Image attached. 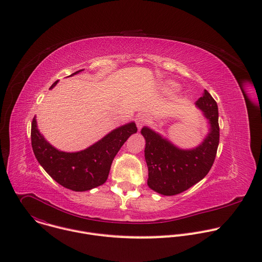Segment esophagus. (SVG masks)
Wrapping results in <instances>:
<instances>
[{
	"label": "esophagus",
	"instance_id": "obj_1",
	"mask_svg": "<svg viewBox=\"0 0 262 262\" xmlns=\"http://www.w3.org/2000/svg\"><path fill=\"white\" fill-rule=\"evenodd\" d=\"M149 116L148 115H146V114H144V113H141V114H139L138 116H137V125H138V127L139 128H141L144 124H146L147 122H149Z\"/></svg>",
	"mask_w": 262,
	"mask_h": 262
}]
</instances>
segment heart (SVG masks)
Returning <instances> with one entry per match:
<instances>
[{"label":"heart","mask_w":262,"mask_h":262,"mask_svg":"<svg viewBox=\"0 0 262 262\" xmlns=\"http://www.w3.org/2000/svg\"><path fill=\"white\" fill-rule=\"evenodd\" d=\"M175 88H176V85H175V84H172V83H171V84L169 85V87H168L169 90H173V89H175Z\"/></svg>","instance_id":"heart-1"}]
</instances>
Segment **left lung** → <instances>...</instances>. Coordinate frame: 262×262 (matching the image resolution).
I'll return each instance as SVG.
<instances>
[{
	"instance_id": "8db88e82",
	"label": "left lung",
	"mask_w": 262,
	"mask_h": 262,
	"mask_svg": "<svg viewBox=\"0 0 262 262\" xmlns=\"http://www.w3.org/2000/svg\"><path fill=\"white\" fill-rule=\"evenodd\" d=\"M209 124V132L195 148L181 149L154 129L144 126L145 160L148 167L147 184L155 192L173 196L203 179L209 172L220 141L217 104L207 90L196 102Z\"/></svg>"
}]
</instances>
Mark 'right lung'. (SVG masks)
<instances>
[{
	"label": "right lung",
	"mask_w": 262,
	"mask_h": 262,
	"mask_svg": "<svg viewBox=\"0 0 262 262\" xmlns=\"http://www.w3.org/2000/svg\"><path fill=\"white\" fill-rule=\"evenodd\" d=\"M83 70L76 71L69 77ZM57 83L58 81L50 89H53ZM137 130L136 123L129 122L110 132L84 150L65 152L58 150L45 139L37 127L36 117H34L31 127V141L37 161L54 180L71 191L85 192L106 181L115 156L124 142Z\"/></svg>",
	"instance_id": "obj_1"
}]
</instances>
